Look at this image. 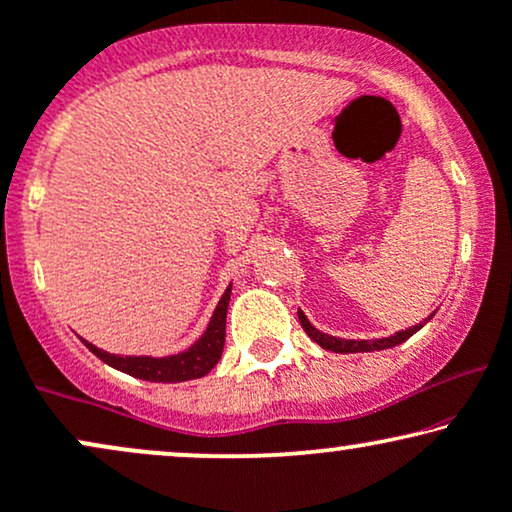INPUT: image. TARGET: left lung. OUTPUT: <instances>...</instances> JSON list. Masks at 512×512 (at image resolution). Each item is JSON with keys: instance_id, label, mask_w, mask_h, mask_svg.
Listing matches in <instances>:
<instances>
[{"instance_id": "left-lung-1", "label": "left lung", "mask_w": 512, "mask_h": 512, "mask_svg": "<svg viewBox=\"0 0 512 512\" xmlns=\"http://www.w3.org/2000/svg\"><path fill=\"white\" fill-rule=\"evenodd\" d=\"M297 319H300L304 333L312 338L316 345H321L323 349H328V352H338V354H354V352H378V349H390V347H397L401 345L404 340H409L413 333L420 331V328L425 326V319L423 323H418V326H411L406 328V331H399L390 335V338H380V340H342V338H333V335H326L321 331H316V328L309 323L307 316H304L300 309H297Z\"/></svg>"}]
</instances>
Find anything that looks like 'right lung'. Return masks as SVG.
<instances>
[{"label":"right lung","instance_id":"right-lung-1","mask_svg":"<svg viewBox=\"0 0 512 512\" xmlns=\"http://www.w3.org/2000/svg\"><path fill=\"white\" fill-rule=\"evenodd\" d=\"M231 300V286L224 290L222 300H219L215 314L205 328V333L186 349V352L172 354V357H120V354H108L103 349L94 347L92 342L82 340L89 347V352L96 354L108 366L118 368V371L134 375V378L148 380V383H184V380L203 378L212 368L217 366L219 357L224 349L226 335V309Z\"/></svg>","mask_w":512,"mask_h":512}]
</instances>
